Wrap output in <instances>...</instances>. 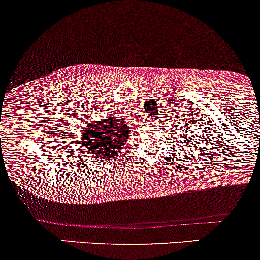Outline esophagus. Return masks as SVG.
I'll return each mask as SVG.
<instances>
[{"instance_id": "34e87169", "label": "esophagus", "mask_w": 260, "mask_h": 260, "mask_svg": "<svg viewBox=\"0 0 260 260\" xmlns=\"http://www.w3.org/2000/svg\"><path fill=\"white\" fill-rule=\"evenodd\" d=\"M153 121H155V118H150V119H149V122H148V123H153Z\"/></svg>"}]
</instances>
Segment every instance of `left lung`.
I'll return each instance as SVG.
<instances>
[{"label": "left lung", "instance_id": "left-lung-1", "mask_svg": "<svg viewBox=\"0 0 260 260\" xmlns=\"http://www.w3.org/2000/svg\"><path fill=\"white\" fill-rule=\"evenodd\" d=\"M186 132H187V131H186Z\"/></svg>", "mask_w": 260, "mask_h": 260}]
</instances>
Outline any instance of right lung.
<instances>
[{
  "instance_id": "right-lung-1",
  "label": "right lung",
  "mask_w": 260,
  "mask_h": 260,
  "mask_svg": "<svg viewBox=\"0 0 260 260\" xmlns=\"http://www.w3.org/2000/svg\"><path fill=\"white\" fill-rule=\"evenodd\" d=\"M129 132V127L118 117L95 119L91 123L84 124L79 144H84L90 154L99 159L110 160L112 156L118 155L119 152H123Z\"/></svg>"
}]
</instances>
